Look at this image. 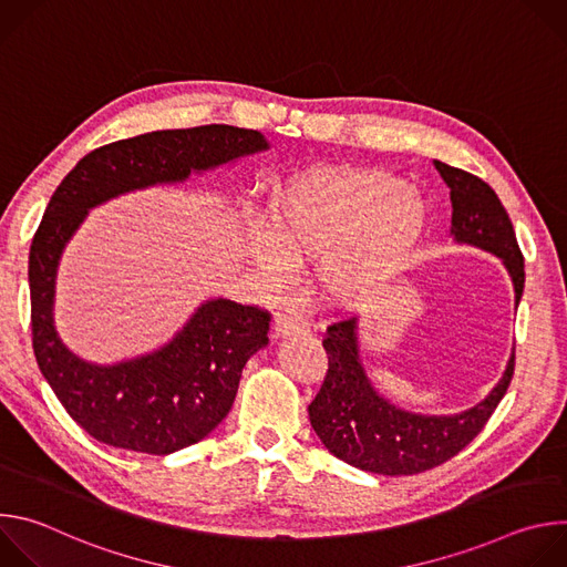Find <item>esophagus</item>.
<instances>
[{"label":"esophagus","instance_id":"1","mask_svg":"<svg viewBox=\"0 0 567 567\" xmlns=\"http://www.w3.org/2000/svg\"><path fill=\"white\" fill-rule=\"evenodd\" d=\"M276 337H291V334H305L309 332V322L298 311H280L274 322Z\"/></svg>","mask_w":567,"mask_h":567}]
</instances>
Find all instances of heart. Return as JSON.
Here are the masks:
<instances>
[{
  "mask_svg": "<svg viewBox=\"0 0 567 567\" xmlns=\"http://www.w3.org/2000/svg\"><path fill=\"white\" fill-rule=\"evenodd\" d=\"M426 226L417 190L377 171H318L287 179L267 204V233L247 258L271 285L291 262L313 260L311 280L332 302L357 305L383 291L409 265Z\"/></svg>",
  "mask_w": 567,
  "mask_h": 567,
  "instance_id": "obj_1",
  "label": "heart"
}]
</instances>
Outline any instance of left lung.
Segmentation results:
<instances>
[{
	"label": "left lung",
	"mask_w": 567,
	"mask_h": 567,
	"mask_svg": "<svg viewBox=\"0 0 567 567\" xmlns=\"http://www.w3.org/2000/svg\"><path fill=\"white\" fill-rule=\"evenodd\" d=\"M451 190V235L457 245L494 254L512 276L516 305L525 287V265L512 219L489 184L460 168L433 161ZM328 374L309 403V422L320 442L339 460L379 475H413L457 455L494 415L512 374V352L503 379L473 409L457 415L403 411L379 394L361 361L359 320L332 322L322 339Z\"/></svg>",
	"instance_id": "left-lung-1"
}]
</instances>
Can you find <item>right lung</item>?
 <instances>
[{"mask_svg": "<svg viewBox=\"0 0 567 567\" xmlns=\"http://www.w3.org/2000/svg\"><path fill=\"white\" fill-rule=\"evenodd\" d=\"M265 150L269 143L258 130H161L90 152L55 188L29 254L33 350L64 411L99 442L168 455L204 440L228 415L241 368L269 343L271 313L213 298L164 348L112 365L90 363L64 346L53 320L66 241L90 208Z\"/></svg>", "mask_w": 567, "mask_h": 567, "instance_id": "1", "label": "right lung"}]
</instances>
